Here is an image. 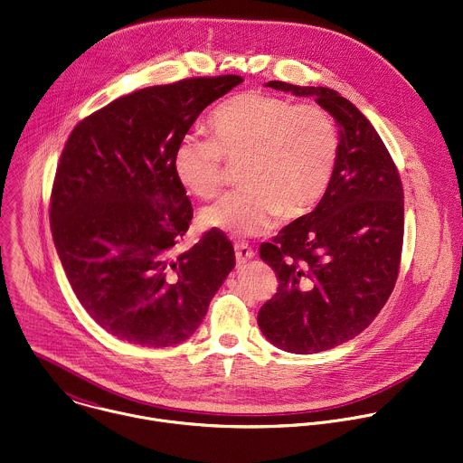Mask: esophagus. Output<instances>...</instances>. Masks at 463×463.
<instances>
[{"instance_id": "1", "label": "esophagus", "mask_w": 463, "mask_h": 463, "mask_svg": "<svg viewBox=\"0 0 463 463\" xmlns=\"http://www.w3.org/2000/svg\"><path fill=\"white\" fill-rule=\"evenodd\" d=\"M234 250H236V263L238 265H245L249 260L254 258V250L249 245H245V243H238L234 247Z\"/></svg>"}]
</instances>
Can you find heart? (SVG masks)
<instances>
[{
  "instance_id": "b5f03b06",
  "label": "heart",
  "mask_w": 463,
  "mask_h": 463,
  "mask_svg": "<svg viewBox=\"0 0 463 463\" xmlns=\"http://www.w3.org/2000/svg\"><path fill=\"white\" fill-rule=\"evenodd\" d=\"M214 138L184 135L173 151L176 180L209 200L223 184L225 156L243 158L245 184L202 211V223L234 238L260 236L279 218L310 213L326 193L339 156V131L319 106L270 93H241L209 118Z\"/></svg>"
}]
</instances>
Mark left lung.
Returning <instances> with one entry per match:
<instances>
[{"instance_id": "left-lung-1", "label": "left lung", "mask_w": 463, "mask_h": 463, "mask_svg": "<svg viewBox=\"0 0 463 463\" xmlns=\"http://www.w3.org/2000/svg\"><path fill=\"white\" fill-rule=\"evenodd\" d=\"M314 97L339 128L334 176L317 207L260 247L278 292L258 314L267 341L290 354H317L366 330L393 292L402 240L399 171L372 122L332 88L270 80Z\"/></svg>"}]
</instances>
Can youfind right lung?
Returning <instances> with one entry per match:
<instances>
[{
    "label": "right lung",
    "mask_w": 463,
    "mask_h": 463,
    "mask_svg": "<svg viewBox=\"0 0 463 463\" xmlns=\"http://www.w3.org/2000/svg\"><path fill=\"white\" fill-rule=\"evenodd\" d=\"M241 82L220 75L137 90L80 120L64 144L50 203L53 243L79 303L120 341L184 343L236 265L216 229L178 250L193 207L173 151Z\"/></svg>",
    "instance_id": "obj_1"
}]
</instances>
